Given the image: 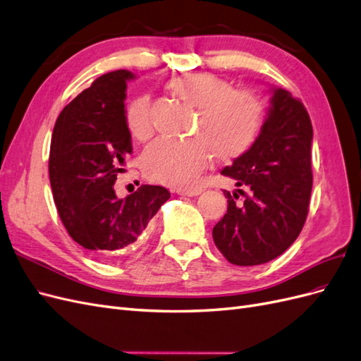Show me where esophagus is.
Segmentation results:
<instances>
[{"instance_id":"esophagus-1","label":"esophagus","mask_w":361,"mask_h":361,"mask_svg":"<svg viewBox=\"0 0 361 361\" xmlns=\"http://www.w3.org/2000/svg\"><path fill=\"white\" fill-rule=\"evenodd\" d=\"M202 192L200 188H180L178 190L179 195H188V197H194V195H199Z\"/></svg>"}]
</instances>
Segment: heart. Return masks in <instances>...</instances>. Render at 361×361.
I'll return each instance as SVG.
<instances>
[{"label": "heart", "instance_id": "1", "mask_svg": "<svg viewBox=\"0 0 361 361\" xmlns=\"http://www.w3.org/2000/svg\"><path fill=\"white\" fill-rule=\"evenodd\" d=\"M169 90L199 111L195 137L199 140L173 141L161 138L141 157L146 176L169 187H191L209 166L212 155L228 162L244 157L255 146L265 120V106L259 96L235 90L232 84L214 73L197 72L173 78ZM126 128L138 141L154 134L152 102L138 96L126 108Z\"/></svg>", "mask_w": 361, "mask_h": 361}]
</instances>
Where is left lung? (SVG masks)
<instances>
[{
    "mask_svg": "<svg viewBox=\"0 0 361 361\" xmlns=\"http://www.w3.org/2000/svg\"><path fill=\"white\" fill-rule=\"evenodd\" d=\"M312 138V122L302 102L285 89H274L255 146L221 170L236 180V187L250 188L243 204H236V192L224 191L227 214L212 231L216 248L231 264H267L298 238L313 183Z\"/></svg>",
    "mask_w": 361,
    "mask_h": 361,
    "instance_id": "left-lung-1",
    "label": "left lung"
}]
</instances>
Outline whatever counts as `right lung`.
<instances>
[{"label":"right lung","instance_id":"right-lung-1","mask_svg":"<svg viewBox=\"0 0 361 361\" xmlns=\"http://www.w3.org/2000/svg\"><path fill=\"white\" fill-rule=\"evenodd\" d=\"M133 78L123 69L99 76L63 108L52 130L49 180L61 223L102 260L133 245L170 199L157 185H141L125 199L113 188L133 154L125 120L126 81Z\"/></svg>","mask_w":361,"mask_h":361}]
</instances>
